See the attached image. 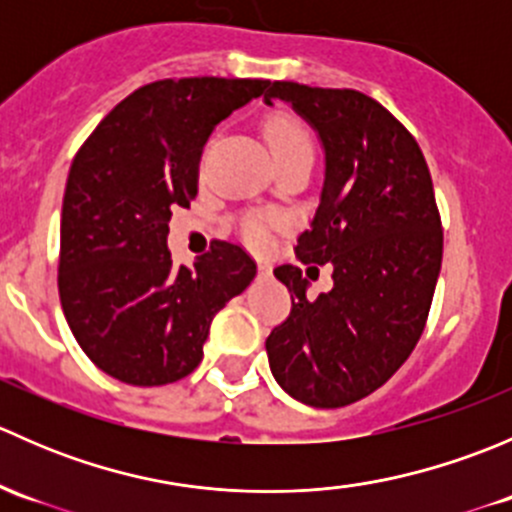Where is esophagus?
Wrapping results in <instances>:
<instances>
[{
	"mask_svg": "<svg viewBox=\"0 0 512 512\" xmlns=\"http://www.w3.org/2000/svg\"><path fill=\"white\" fill-rule=\"evenodd\" d=\"M257 270H260L262 277H267L272 272V267H270V262H257Z\"/></svg>",
	"mask_w": 512,
	"mask_h": 512,
	"instance_id": "obj_1",
	"label": "esophagus"
}]
</instances>
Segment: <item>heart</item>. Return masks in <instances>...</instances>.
Listing matches in <instances>:
<instances>
[{"instance_id": "b5f03b06", "label": "heart", "mask_w": 512, "mask_h": 512, "mask_svg": "<svg viewBox=\"0 0 512 512\" xmlns=\"http://www.w3.org/2000/svg\"><path fill=\"white\" fill-rule=\"evenodd\" d=\"M265 136L275 160L294 156V153H314L312 133L304 126L302 118H297L294 113L282 111L267 118ZM272 223H275V218H255V215H250V218L240 223V232L245 242H250L252 247H265L270 242Z\"/></svg>"}]
</instances>
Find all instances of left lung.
<instances>
[{
	"label": "left lung",
	"mask_w": 512,
	"mask_h": 512,
	"mask_svg": "<svg viewBox=\"0 0 512 512\" xmlns=\"http://www.w3.org/2000/svg\"><path fill=\"white\" fill-rule=\"evenodd\" d=\"M272 98L292 103L324 143L322 203L294 252L304 265L329 262L334 287L307 299L302 270L277 267L292 309L265 347L289 396L339 409L384 386L421 339L443 260L441 213L416 138L379 101L294 81H275Z\"/></svg>",
	"instance_id": "obj_1"
}]
</instances>
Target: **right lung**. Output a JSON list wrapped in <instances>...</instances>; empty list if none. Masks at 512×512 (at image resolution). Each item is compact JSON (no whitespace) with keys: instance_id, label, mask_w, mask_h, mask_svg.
Segmentation results:
<instances>
[{"instance_id":"add662e5","label":"right lung","mask_w":512,"mask_h":512,"mask_svg":"<svg viewBox=\"0 0 512 512\" xmlns=\"http://www.w3.org/2000/svg\"><path fill=\"white\" fill-rule=\"evenodd\" d=\"M265 79H160L123 98L71 163L61 208L59 297L84 354L133 386L185 379L210 322L252 282L245 247L213 240L173 267L168 223L198 195L213 128L262 96Z\"/></svg>"}]
</instances>
